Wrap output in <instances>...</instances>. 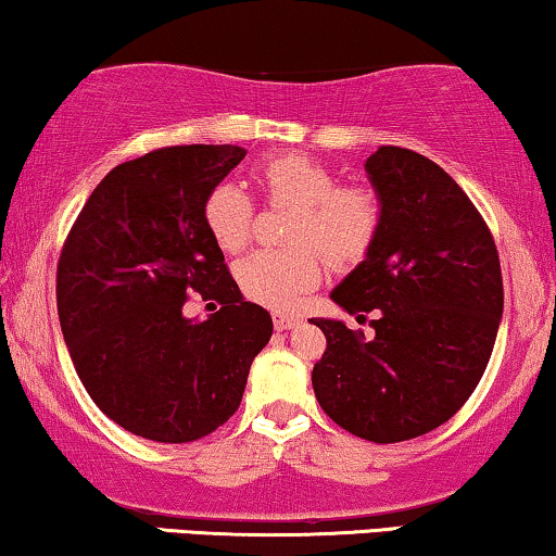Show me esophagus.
I'll use <instances>...</instances> for the list:
<instances>
[{"label": "esophagus", "mask_w": 556, "mask_h": 556, "mask_svg": "<svg viewBox=\"0 0 556 556\" xmlns=\"http://www.w3.org/2000/svg\"><path fill=\"white\" fill-rule=\"evenodd\" d=\"M301 324L299 316H288V314H276L273 316V326H276V331H288V329H295V326Z\"/></svg>", "instance_id": "esophagus-1"}]
</instances>
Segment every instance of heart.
Returning a JSON list of instances; mask_svg holds the SVG:
<instances>
[{"label":"heart","mask_w":556,"mask_h":556,"mask_svg":"<svg viewBox=\"0 0 556 556\" xmlns=\"http://www.w3.org/2000/svg\"><path fill=\"white\" fill-rule=\"evenodd\" d=\"M270 202L293 207L286 250H257L238 263L242 293L263 306L288 311L318 286L324 257L354 263L367 255L379 232L377 194L367 187H339L337 174L303 154L273 156L255 174ZM202 223L223 253H240L253 230V204L235 181H219L202 204ZM319 249L316 251L315 248Z\"/></svg>","instance_id":"heart-1"}]
</instances>
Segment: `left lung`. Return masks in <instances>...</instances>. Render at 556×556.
<instances>
[{
	"label": "left lung",
	"mask_w": 556,
	"mask_h": 556,
	"mask_svg": "<svg viewBox=\"0 0 556 556\" xmlns=\"http://www.w3.org/2000/svg\"><path fill=\"white\" fill-rule=\"evenodd\" d=\"M364 172L379 232L331 301L346 314L375 311V331L308 318L326 337L311 382L352 435L400 443L447 422L473 394L504 316V280L483 217L435 162L379 147Z\"/></svg>",
	"instance_id": "obj_1"
}]
</instances>
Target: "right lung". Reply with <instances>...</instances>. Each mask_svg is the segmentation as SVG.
Returning a JSON list of instances; mask_svg holds the SVG:
<instances>
[{
	"instance_id": "1",
	"label": "right lung",
	"mask_w": 556,
	"mask_h": 556,
	"mask_svg": "<svg viewBox=\"0 0 556 556\" xmlns=\"http://www.w3.org/2000/svg\"><path fill=\"white\" fill-rule=\"evenodd\" d=\"M248 151L156 149L118 164L88 197L58 263V316L103 415L156 443H192L230 420L270 314L242 299L202 204ZM189 294L217 300L204 323Z\"/></svg>"
}]
</instances>
